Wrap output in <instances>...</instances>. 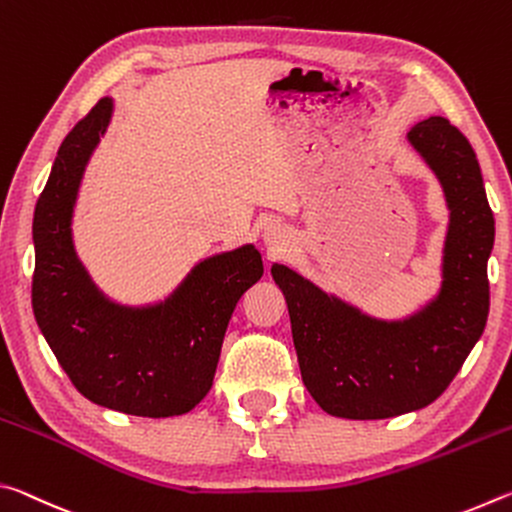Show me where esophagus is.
<instances>
[{"instance_id":"esophagus-1","label":"esophagus","mask_w":512,"mask_h":512,"mask_svg":"<svg viewBox=\"0 0 512 512\" xmlns=\"http://www.w3.org/2000/svg\"><path fill=\"white\" fill-rule=\"evenodd\" d=\"M264 244L271 250L273 257H280L287 253V246H289V232L282 228V225L271 223L264 228Z\"/></svg>"}]
</instances>
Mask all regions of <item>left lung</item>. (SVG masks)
<instances>
[{
    "mask_svg": "<svg viewBox=\"0 0 512 512\" xmlns=\"http://www.w3.org/2000/svg\"><path fill=\"white\" fill-rule=\"evenodd\" d=\"M406 140L438 178L449 210L438 291L402 318H377L282 264L302 381L336 418L384 420L424 409L445 393L488 320V257L495 216L476 153L445 117L413 124Z\"/></svg>",
    "mask_w": 512,
    "mask_h": 512,
    "instance_id": "8db88e82",
    "label": "left lung"
}]
</instances>
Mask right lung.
<instances>
[{"mask_svg": "<svg viewBox=\"0 0 512 512\" xmlns=\"http://www.w3.org/2000/svg\"><path fill=\"white\" fill-rule=\"evenodd\" d=\"M115 101L99 99L58 149L33 214V314L72 384L106 409L173 418L210 393L230 316L264 275L253 244L196 262L167 296L146 305L108 298L74 246L85 167Z\"/></svg>", "mask_w": 512, "mask_h": 512, "instance_id": "right-lung-1", "label": "right lung"}]
</instances>
